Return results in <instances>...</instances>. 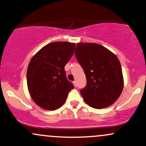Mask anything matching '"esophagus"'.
I'll list each match as a JSON object with an SVG mask.
<instances>
[{
    "instance_id": "34e87169",
    "label": "esophagus",
    "mask_w": 146,
    "mask_h": 146,
    "mask_svg": "<svg viewBox=\"0 0 146 146\" xmlns=\"http://www.w3.org/2000/svg\"><path fill=\"white\" fill-rule=\"evenodd\" d=\"M73 85H74V86L77 87V82L76 81H73Z\"/></svg>"
}]
</instances>
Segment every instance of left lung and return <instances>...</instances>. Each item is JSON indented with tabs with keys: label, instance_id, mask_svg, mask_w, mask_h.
<instances>
[{
	"label": "left lung",
	"instance_id": "8db88e82",
	"mask_svg": "<svg viewBox=\"0 0 146 146\" xmlns=\"http://www.w3.org/2000/svg\"><path fill=\"white\" fill-rule=\"evenodd\" d=\"M75 55L86 75V86L80 90L84 102L97 109L113 104L123 88L121 64L117 57L96 43H78Z\"/></svg>",
	"mask_w": 146,
	"mask_h": 146
}]
</instances>
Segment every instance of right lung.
I'll use <instances>...</instances> for the list:
<instances>
[{"instance_id": "add662e5", "label": "right lung", "mask_w": 146, "mask_h": 146, "mask_svg": "<svg viewBox=\"0 0 146 146\" xmlns=\"http://www.w3.org/2000/svg\"><path fill=\"white\" fill-rule=\"evenodd\" d=\"M75 43L54 42L42 47L31 58L27 82L36 104L48 110L59 108L74 88L66 77L65 65L75 51Z\"/></svg>"}]
</instances>
